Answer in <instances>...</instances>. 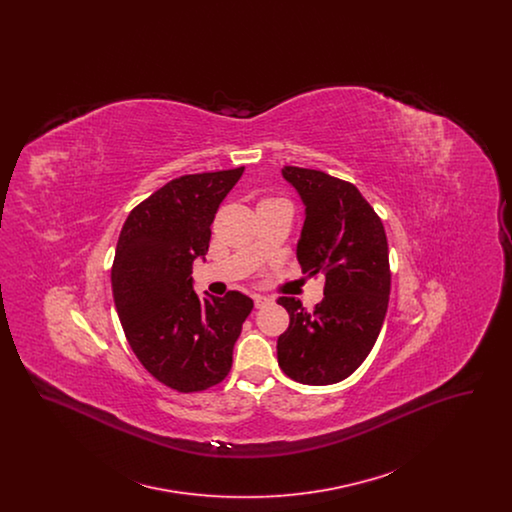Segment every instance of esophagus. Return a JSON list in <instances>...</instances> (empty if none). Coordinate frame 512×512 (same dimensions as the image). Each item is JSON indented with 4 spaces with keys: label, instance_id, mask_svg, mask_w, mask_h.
Returning a JSON list of instances; mask_svg holds the SVG:
<instances>
[{
    "label": "esophagus",
    "instance_id": "esophagus-1",
    "mask_svg": "<svg viewBox=\"0 0 512 512\" xmlns=\"http://www.w3.org/2000/svg\"><path fill=\"white\" fill-rule=\"evenodd\" d=\"M253 301H255V307H257V309H259V307H263V305H267L268 301H270V299H268V297H265V295H253Z\"/></svg>",
    "mask_w": 512,
    "mask_h": 512
}]
</instances>
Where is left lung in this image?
<instances>
[{"label": "left lung", "mask_w": 512, "mask_h": 512, "mask_svg": "<svg viewBox=\"0 0 512 512\" xmlns=\"http://www.w3.org/2000/svg\"><path fill=\"white\" fill-rule=\"evenodd\" d=\"M282 176L305 205L297 261L309 276H324V299L315 311L295 297L278 299L290 315L276 345L278 365L301 384H338L363 365L386 318V230L351 182L299 167H284Z\"/></svg>", "instance_id": "1"}]
</instances>
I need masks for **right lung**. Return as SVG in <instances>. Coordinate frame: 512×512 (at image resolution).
Instances as JSON below:
<instances>
[{
  "instance_id": "add662e5",
  "label": "right lung",
  "mask_w": 512,
  "mask_h": 512,
  "mask_svg": "<svg viewBox=\"0 0 512 512\" xmlns=\"http://www.w3.org/2000/svg\"><path fill=\"white\" fill-rule=\"evenodd\" d=\"M242 174L244 167L174 178L130 211L117 242L111 286L124 336L147 372L180 393L228 376L253 309L240 292L199 299L192 278L215 213Z\"/></svg>"
}]
</instances>
